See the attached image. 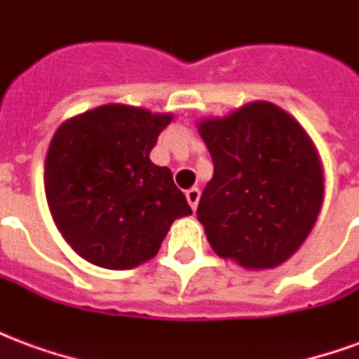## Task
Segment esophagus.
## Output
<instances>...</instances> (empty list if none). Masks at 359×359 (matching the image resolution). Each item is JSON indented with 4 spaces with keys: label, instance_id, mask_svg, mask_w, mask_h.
Masks as SVG:
<instances>
[{
    "label": "esophagus",
    "instance_id": "34e87169",
    "mask_svg": "<svg viewBox=\"0 0 359 359\" xmlns=\"http://www.w3.org/2000/svg\"><path fill=\"white\" fill-rule=\"evenodd\" d=\"M187 200L190 203V208L196 211L198 202H200V188H190V190H187Z\"/></svg>",
    "mask_w": 359,
    "mask_h": 359
}]
</instances>
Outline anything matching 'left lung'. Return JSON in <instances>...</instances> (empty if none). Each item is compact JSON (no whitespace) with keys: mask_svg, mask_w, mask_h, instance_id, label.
<instances>
[{"mask_svg":"<svg viewBox=\"0 0 359 359\" xmlns=\"http://www.w3.org/2000/svg\"><path fill=\"white\" fill-rule=\"evenodd\" d=\"M198 130L213 159L198 205L211 248L246 269L286 262L323 203V167L308 133L269 102L205 118Z\"/></svg>","mask_w":359,"mask_h":359,"instance_id":"8db88e82","label":"left lung"}]
</instances>
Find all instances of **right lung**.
<instances>
[{
  "label": "right lung",
  "mask_w": 359,
  "mask_h": 359,
  "mask_svg": "<svg viewBox=\"0 0 359 359\" xmlns=\"http://www.w3.org/2000/svg\"><path fill=\"white\" fill-rule=\"evenodd\" d=\"M171 113L109 103L69 118L46 157V198L71 248L105 269H133L159 252L172 221L190 215L167 167L149 151Z\"/></svg>",
  "instance_id": "add662e5"
}]
</instances>
